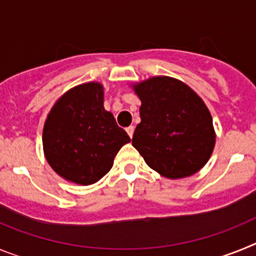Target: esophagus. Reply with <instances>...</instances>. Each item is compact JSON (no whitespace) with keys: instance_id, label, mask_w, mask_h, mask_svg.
<instances>
[{"instance_id":"1","label":"esophagus","mask_w":256,"mask_h":256,"mask_svg":"<svg viewBox=\"0 0 256 256\" xmlns=\"http://www.w3.org/2000/svg\"><path fill=\"white\" fill-rule=\"evenodd\" d=\"M126 133H128V136H130V138H132V137H133V133H134V126H128V128H126Z\"/></svg>"}]
</instances>
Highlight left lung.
<instances>
[{
    "instance_id": "8db88e82",
    "label": "left lung",
    "mask_w": 256,
    "mask_h": 256,
    "mask_svg": "<svg viewBox=\"0 0 256 256\" xmlns=\"http://www.w3.org/2000/svg\"><path fill=\"white\" fill-rule=\"evenodd\" d=\"M141 123L132 144L162 177L178 180L200 170L212 156L216 132L209 108L194 90L170 76L133 84Z\"/></svg>"
}]
</instances>
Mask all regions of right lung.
I'll list each match as a JSON object with an SVG mask.
<instances>
[{"label": "right lung", "instance_id": "add662e5", "mask_svg": "<svg viewBox=\"0 0 256 256\" xmlns=\"http://www.w3.org/2000/svg\"><path fill=\"white\" fill-rule=\"evenodd\" d=\"M130 136L104 108V87L97 82L65 92L44 122V151L54 170L69 182L88 186L112 169Z\"/></svg>", "mask_w": 256, "mask_h": 256}]
</instances>
